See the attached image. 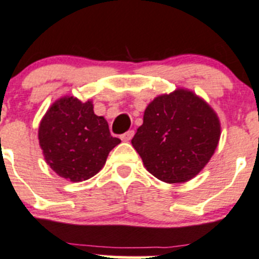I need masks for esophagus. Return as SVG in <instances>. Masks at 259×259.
Returning a JSON list of instances; mask_svg holds the SVG:
<instances>
[{
    "label": "esophagus",
    "instance_id": "obj_1",
    "mask_svg": "<svg viewBox=\"0 0 259 259\" xmlns=\"http://www.w3.org/2000/svg\"><path fill=\"white\" fill-rule=\"evenodd\" d=\"M133 135H135V131H133V130H130V131H127L126 133H123V135L121 136L122 141H124V142H128V141L132 140Z\"/></svg>",
    "mask_w": 259,
    "mask_h": 259
}]
</instances>
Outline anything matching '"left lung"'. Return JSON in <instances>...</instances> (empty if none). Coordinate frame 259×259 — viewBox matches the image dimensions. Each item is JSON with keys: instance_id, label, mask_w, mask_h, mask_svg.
Returning a JSON list of instances; mask_svg holds the SVG:
<instances>
[{"instance_id": "1", "label": "left lung", "mask_w": 259, "mask_h": 259, "mask_svg": "<svg viewBox=\"0 0 259 259\" xmlns=\"http://www.w3.org/2000/svg\"><path fill=\"white\" fill-rule=\"evenodd\" d=\"M220 137L215 112L193 92L178 89L153 99L132 146L150 174L168 184L185 183L209 162Z\"/></svg>"}]
</instances>
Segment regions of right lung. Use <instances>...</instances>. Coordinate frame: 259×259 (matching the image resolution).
<instances>
[{"label":"right lung","instance_id":"obj_1","mask_svg":"<svg viewBox=\"0 0 259 259\" xmlns=\"http://www.w3.org/2000/svg\"><path fill=\"white\" fill-rule=\"evenodd\" d=\"M39 142L48 165L61 178L78 183L99 172L121 140L112 137L103 117L94 114L92 102L64 97L44 116Z\"/></svg>","mask_w":259,"mask_h":259}]
</instances>
